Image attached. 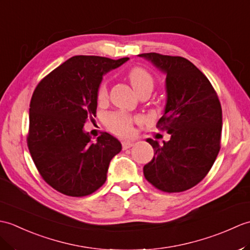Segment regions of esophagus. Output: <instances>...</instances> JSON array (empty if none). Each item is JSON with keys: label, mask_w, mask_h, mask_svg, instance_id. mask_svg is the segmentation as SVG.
Listing matches in <instances>:
<instances>
[{"label": "esophagus", "mask_w": 250, "mask_h": 250, "mask_svg": "<svg viewBox=\"0 0 250 250\" xmlns=\"http://www.w3.org/2000/svg\"><path fill=\"white\" fill-rule=\"evenodd\" d=\"M134 144H135V142L134 141H124L122 142V148H124V149H128V148H131L132 146H134Z\"/></svg>", "instance_id": "34e87169"}]
</instances>
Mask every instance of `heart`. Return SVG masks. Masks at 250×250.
Instances as JSON below:
<instances>
[{
	"label": "heart",
	"instance_id": "heart-1",
	"mask_svg": "<svg viewBox=\"0 0 250 250\" xmlns=\"http://www.w3.org/2000/svg\"><path fill=\"white\" fill-rule=\"evenodd\" d=\"M128 78L133 87L134 91L139 94L143 91H152L153 89V77L151 74L145 68L136 66L131 68L128 73ZM107 97V83H102L98 90L99 101H103ZM108 128L116 134L126 136L131 134L132 125H133V118L125 113H114L110 114L106 119Z\"/></svg>",
	"mask_w": 250,
	"mask_h": 250
}]
</instances>
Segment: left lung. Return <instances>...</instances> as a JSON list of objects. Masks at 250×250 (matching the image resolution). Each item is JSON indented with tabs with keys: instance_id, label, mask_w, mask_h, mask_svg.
<instances>
[{
	"instance_id": "obj_1",
	"label": "left lung",
	"mask_w": 250,
	"mask_h": 250,
	"mask_svg": "<svg viewBox=\"0 0 250 250\" xmlns=\"http://www.w3.org/2000/svg\"><path fill=\"white\" fill-rule=\"evenodd\" d=\"M139 56L167 76V103L157 128L171 135L163 145L147 139L155 155L143 171L159 190L182 192L198 185L218 156L222 129L219 99L207 77L185 58L156 52Z\"/></svg>"
}]
</instances>
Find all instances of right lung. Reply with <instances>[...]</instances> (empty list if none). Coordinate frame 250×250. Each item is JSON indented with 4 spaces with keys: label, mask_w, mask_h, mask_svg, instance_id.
Instances as JSON below:
<instances>
[{
    "label": "right lung",
    "mask_w": 250,
    "mask_h": 250,
    "mask_svg": "<svg viewBox=\"0 0 250 250\" xmlns=\"http://www.w3.org/2000/svg\"><path fill=\"white\" fill-rule=\"evenodd\" d=\"M128 60L72 57L34 90L28 147L42 177L59 192L84 196L105 183L110 160L120 152L121 144L106 132L92 142L83 125L97 113L103 75Z\"/></svg>",
    "instance_id": "obj_1"
}]
</instances>
